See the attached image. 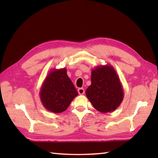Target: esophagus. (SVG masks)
<instances>
[{"instance_id":"34e87169","label":"esophagus","mask_w":158,"mask_h":158,"mask_svg":"<svg viewBox=\"0 0 158 158\" xmlns=\"http://www.w3.org/2000/svg\"><path fill=\"white\" fill-rule=\"evenodd\" d=\"M78 93L80 95H82V94H83L85 93V90H84V89L83 88H79L78 89Z\"/></svg>"}]
</instances>
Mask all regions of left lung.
Returning a JSON list of instances; mask_svg holds the SVG:
<instances>
[{
	"label": "left lung",
	"instance_id": "8db88e82",
	"mask_svg": "<svg viewBox=\"0 0 158 158\" xmlns=\"http://www.w3.org/2000/svg\"><path fill=\"white\" fill-rule=\"evenodd\" d=\"M92 83L85 91L87 98L101 113L115 110L122 103L124 92L115 69L110 64L97 66L92 70Z\"/></svg>",
	"mask_w": 158,
	"mask_h": 158
}]
</instances>
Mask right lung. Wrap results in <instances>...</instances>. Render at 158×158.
Instances as JSON below:
<instances>
[{
  "label": "right lung",
  "instance_id": "add662e5",
  "mask_svg": "<svg viewBox=\"0 0 158 158\" xmlns=\"http://www.w3.org/2000/svg\"><path fill=\"white\" fill-rule=\"evenodd\" d=\"M77 95L66 68L53 69L46 76L39 92L43 106L54 113L64 111Z\"/></svg>",
  "mask_w": 158,
  "mask_h": 158
}]
</instances>
